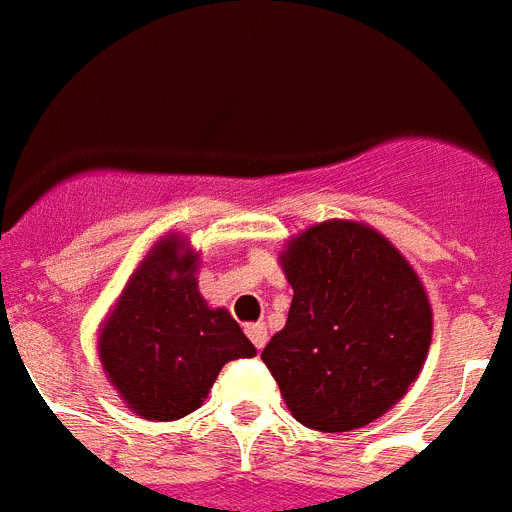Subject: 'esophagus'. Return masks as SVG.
Listing matches in <instances>:
<instances>
[{"label": "esophagus", "mask_w": 512, "mask_h": 512, "mask_svg": "<svg viewBox=\"0 0 512 512\" xmlns=\"http://www.w3.org/2000/svg\"><path fill=\"white\" fill-rule=\"evenodd\" d=\"M247 337L252 342H255V348L257 350H263L265 348V342H268V329H265V324H247Z\"/></svg>", "instance_id": "esophagus-1"}]
</instances>
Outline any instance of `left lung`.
Returning <instances> with one entry per match:
<instances>
[{"label": "left lung", "instance_id": "1", "mask_svg": "<svg viewBox=\"0 0 512 512\" xmlns=\"http://www.w3.org/2000/svg\"><path fill=\"white\" fill-rule=\"evenodd\" d=\"M287 324L263 361L305 428L342 433L382 417L417 380L430 337L428 292L372 225L327 220L284 244Z\"/></svg>", "mask_w": 512, "mask_h": 512}]
</instances>
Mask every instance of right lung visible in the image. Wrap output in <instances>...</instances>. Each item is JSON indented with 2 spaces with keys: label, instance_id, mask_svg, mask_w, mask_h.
<instances>
[{
  "label": "right lung",
  "instance_id": "obj_1",
  "mask_svg": "<svg viewBox=\"0 0 512 512\" xmlns=\"http://www.w3.org/2000/svg\"><path fill=\"white\" fill-rule=\"evenodd\" d=\"M199 252L180 233L148 249L100 324L98 356L108 382L143 420L196 412L217 374L255 345L225 308L201 297Z\"/></svg>",
  "mask_w": 512,
  "mask_h": 512
}]
</instances>
